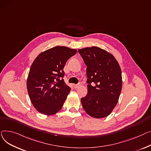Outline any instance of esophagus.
Returning a JSON list of instances; mask_svg holds the SVG:
<instances>
[{"label":"esophagus","mask_w":151,"mask_h":151,"mask_svg":"<svg viewBox=\"0 0 151 151\" xmlns=\"http://www.w3.org/2000/svg\"><path fill=\"white\" fill-rule=\"evenodd\" d=\"M80 86H81V83H78V84H74V88H75V89H77V88H78Z\"/></svg>","instance_id":"obj_1"}]
</instances>
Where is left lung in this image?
I'll use <instances>...</instances> for the list:
<instances>
[{
  "label": "left lung",
  "instance_id": "left-lung-1",
  "mask_svg": "<svg viewBox=\"0 0 151 151\" xmlns=\"http://www.w3.org/2000/svg\"><path fill=\"white\" fill-rule=\"evenodd\" d=\"M86 65L88 93L81 99L86 113L95 118L109 116L122 90V73L117 60L98 47L78 49Z\"/></svg>",
  "mask_w": 151,
  "mask_h": 151
}]
</instances>
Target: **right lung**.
Wrapping results in <instances>:
<instances>
[{
	"label": "right lung",
	"mask_w": 151,
	"mask_h": 151,
	"mask_svg": "<svg viewBox=\"0 0 151 151\" xmlns=\"http://www.w3.org/2000/svg\"><path fill=\"white\" fill-rule=\"evenodd\" d=\"M76 49L55 46L41 52L30 67L27 88L31 102L39 112L52 115L63 107L70 88L63 80L64 66Z\"/></svg>",
	"instance_id": "add662e5"
}]
</instances>
